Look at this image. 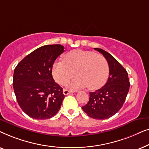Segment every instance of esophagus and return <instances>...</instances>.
<instances>
[{
    "instance_id": "obj_1",
    "label": "esophagus",
    "mask_w": 149,
    "mask_h": 149,
    "mask_svg": "<svg viewBox=\"0 0 149 149\" xmlns=\"http://www.w3.org/2000/svg\"><path fill=\"white\" fill-rule=\"evenodd\" d=\"M72 93V91L68 90V89H64V90H63V93H64V95L70 94V93Z\"/></svg>"
}]
</instances>
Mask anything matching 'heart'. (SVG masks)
Segmentation results:
<instances>
[{"label": "heart", "instance_id": "heart-1", "mask_svg": "<svg viewBox=\"0 0 149 149\" xmlns=\"http://www.w3.org/2000/svg\"><path fill=\"white\" fill-rule=\"evenodd\" d=\"M64 61H57L53 66V76L61 85H66L74 76L70 88L87 87L93 90L102 86L107 81L109 67L102 55L81 49L70 51L64 56Z\"/></svg>", "mask_w": 149, "mask_h": 149}]
</instances>
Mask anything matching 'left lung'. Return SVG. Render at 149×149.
Masks as SVG:
<instances>
[{
    "mask_svg": "<svg viewBox=\"0 0 149 149\" xmlns=\"http://www.w3.org/2000/svg\"><path fill=\"white\" fill-rule=\"evenodd\" d=\"M103 55L109 66V77L102 88L89 92V100L82 109L89 117L106 119L121 109L129 91L130 83L127 72L109 53L94 48Z\"/></svg>",
    "mask_w": 149,
    "mask_h": 149,
    "instance_id": "8db88e82",
    "label": "left lung"
}]
</instances>
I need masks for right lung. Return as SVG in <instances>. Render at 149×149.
<instances>
[{"instance_id": "obj_1", "label": "right lung", "mask_w": 149, "mask_h": 149, "mask_svg": "<svg viewBox=\"0 0 149 149\" xmlns=\"http://www.w3.org/2000/svg\"><path fill=\"white\" fill-rule=\"evenodd\" d=\"M64 48L58 44L40 47L26 56L14 70L13 86L18 104L33 119H50L60 109L65 95L53 79L52 68Z\"/></svg>"}]
</instances>
